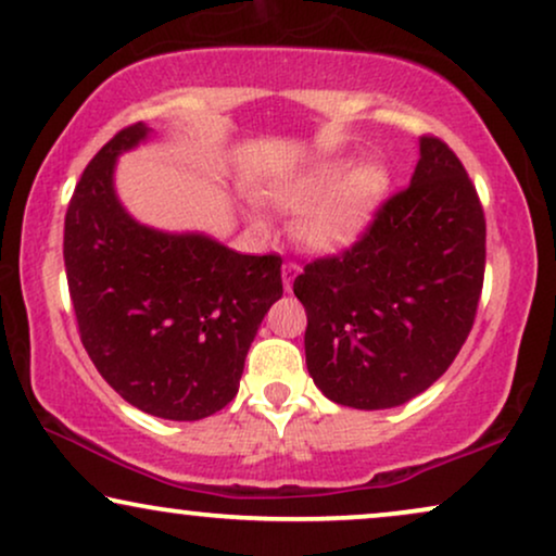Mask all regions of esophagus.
<instances>
[{"label":"esophagus","mask_w":556,"mask_h":556,"mask_svg":"<svg viewBox=\"0 0 556 556\" xmlns=\"http://www.w3.org/2000/svg\"><path fill=\"white\" fill-rule=\"evenodd\" d=\"M298 274H300V266L298 264L285 262V266H282V285H285L287 292L292 290V282H294V277H298Z\"/></svg>","instance_id":"obj_1"}]
</instances>
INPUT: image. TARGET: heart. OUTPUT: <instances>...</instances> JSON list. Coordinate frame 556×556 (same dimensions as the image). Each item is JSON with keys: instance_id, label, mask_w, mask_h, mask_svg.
Segmentation results:
<instances>
[{"instance_id": "b5f03b06", "label": "heart", "mask_w": 556, "mask_h": 556, "mask_svg": "<svg viewBox=\"0 0 556 556\" xmlns=\"http://www.w3.org/2000/svg\"><path fill=\"white\" fill-rule=\"evenodd\" d=\"M346 161H323L294 179L274 185L269 197L279 207L302 210L298 233L318 251H343L367 233L388 197L390 177L379 164H359L341 178Z\"/></svg>"}]
</instances>
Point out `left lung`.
<instances>
[{"instance_id": "left-lung-1", "label": "left lung", "mask_w": 556, "mask_h": 556, "mask_svg": "<svg viewBox=\"0 0 556 556\" xmlns=\"http://www.w3.org/2000/svg\"><path fill=\"white\" fill-rule=\"evenodd\" d=\"M484 279V213L441 138H420L410 185L359 241L305 264V359L328 400L384 410L431 388L465 346Z\"/></svg>"}]
</instances>
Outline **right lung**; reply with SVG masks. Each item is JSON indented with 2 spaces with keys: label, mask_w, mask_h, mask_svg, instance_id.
Here are the masks:
<instances>
[{
  "label": "right lung",
  "mask_w": 556,
  "mask_h": 556,
  "mask_svg": "<svg viewBox=\"0 0 556 556\" xmlns=\"http://www.w3.org/2000/svg\"><path fill=\"white\" fill-rule=\"evenodd\" d=\"M149 132L128 125L84 168L63 226L68 294L84 349L117 395L149 416L200 420L236 397L251 341L282 298V256L132 220L112 174Z\"/></svg>",
  "instance_id": "obj_1"
}]
</instances>
